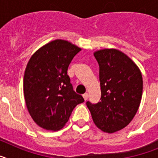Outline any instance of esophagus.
Here are the masks:
<instances>
[{
  "instance_id": "obj_1",
  "label": "esophagus",
  "mask_w": 158,
  "mask_h": 158,
  "mask_svg": "<svg viewBox=\"0 0 158 158\" xmlns=\"http://www.w3.org/2000/svg\"><path fill=\"white\" fill-rule=\"evenodd\" d=\"M83 97L85 99V100H87L88 98H89V94L87 93H85V94H83Z\"/></svg>"
}]
</instances>
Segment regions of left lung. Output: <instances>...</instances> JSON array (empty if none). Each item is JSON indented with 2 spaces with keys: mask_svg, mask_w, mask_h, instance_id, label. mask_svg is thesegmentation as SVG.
I'll return each mask as SVG.
<instances>
[{
  "mask_svg": "<svg viewBox=\"0 0 158 158\" xmlns=\"http://www.w3.org/2000/svg\"><path fill=\"white\" fill-rule=\"evenodd\" d=\"M100 66V101L86 102L96 126L106 133L127 127L139 109L142 77L136 64L124 53L104 49L94 53Z\"/></svg>",
  "mask_w": 158,
  "mask_h": 158,
  "instance_id": "8db88e82",
  "label": "left lung"
}]
</instances>
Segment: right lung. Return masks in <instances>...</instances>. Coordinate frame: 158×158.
I'll return each mask as SVG.
<instances>
[{"label": "right lung", "mask_w": 158, "mask_h": 158, "mask_svg": "<svg viewBox=\"0 0 158 158\" xmlns=\"http://www.w3.org/2000/svg\"><path fill=\"white\" fill-rule=\"evenodd\" d=\"M81 50L69 42L56 40L39 49L29 60L23 77L25 102L33 120L43 129H62L73 108L85 101L74 92L67 74Z\"/></svg>", "instance_id": "obj_1"}]
</instances>
